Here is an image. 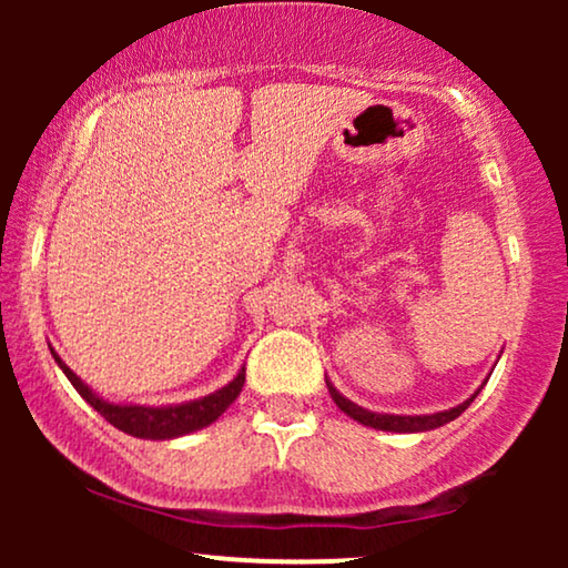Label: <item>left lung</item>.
Segmentation results:
<instances>
[{
  "instance_id": "obj_1",
  "label": "left lung",
  "mask_w": 568,
  "mask_h": 568,
  "mask_svg": "<svg viewBox=\"0 0 568 568\" xmlns=\"http://www.w3.org/2000/svg\"><path fill=\"white\" fill-rule=\"evenodd\" d=\"M488 383V377L480 383V387L476 393L470 395L468 400H463L460 406L455 408H447V410H437V414H418V416H403V414H379V410H369V408H362L359 403L348 400L346 395H341L336 390V385L331 383L328 377H325V385H328V393L331 398L336 400V406L344 410L346 416H352L354 422H359L364 426H372V429H379V432H398V434H416V432H432V429H439V426H445L449 422H455L457 416L463 414L465 408L470 406L473 400H476V395L484 390V385Z\"/></svg>"
}]
</instances>
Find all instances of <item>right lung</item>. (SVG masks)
I'll list each match as a JSON object with an SVG mask.
<instances>
[{"mask_svg":"<svg viewBox=\"0 0 568 568\" xmlns=\"http://www.w3.org/2000/svg\"><path fill=\"white\" fill-rule=\"evenodd\" d=\"M51 348L53 362L59 364V369L64 372L69 383L74 385V390L82 395L84 400L90 403L92 408L98 410L100 416L105 418L108 424H113L115 429L123 434H131V437L139 439H175L183 437V434L199 432L204 426L214 424L224 410L232 406V400L237 398L240 390H243L245 383V364L240 367L235 377L230 379L227 385L220 387V390L204 395V398L185 400V403H170V406H139V403H113L105 400L103 395H98L92 387L84 383L82 377H77L72 369L61 362V356Z\"/></svg>","mask_w":568,"mask_h":568,"instance_id":"obj_1","label":"right lung"}]
</instances>
